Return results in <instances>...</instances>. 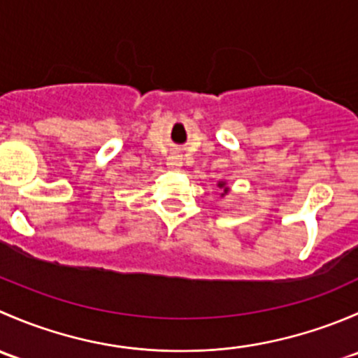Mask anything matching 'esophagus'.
I'll list each match as a JSON object with an SVG mask.
<instances>
[{"mask_svg": "<svg viewBox=\"0 0 358 358\" xmlns=\"http://www.w3.org/2000/svg\"><path fill=\"white\" fill-rule=\"evenodd\" d=\"M166 166L169 169H180V166H182V156L180 154H171L168 157V161H166Z\"/></svg>", "mask_w": 358, "mask_h": 358, "instance_id": "esophagus-1", "label": "esophagus"}]
</instances>
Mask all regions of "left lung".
I'll return each mask as SVG.
<instances>
[{"mask_svg":"<svg viewBox=\"0 0 358 358\" xmlns=\"http://www.w3.org/2000/svg\"><path fill=\"white\" fill-rule=\"evenodd\" d=\"M220 185H223V183H220ZM225 192H227V189H225Z\"/></svg>","mask_w":358,"mask_h":358,"instance_id":"obj_1","label":"left lung"}]
</instances>
